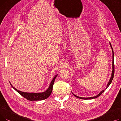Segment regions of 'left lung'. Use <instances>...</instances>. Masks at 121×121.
Masks as SVG:
<instances>
[{
  "label": "left lung",
  "mask_w": 121,
  "mask_h": 121,
  "mask_svg": "<svg viewBox=\"0 0 121 121\" xmlns=\"http://www.w3.org/2000/svg\"><path fill=\"white\" fill-rule=\"evenodd\" d=\"M109 43H110V47H111V49H112V58H113V59H112V73H111V78H110V79H109V82H108V84H107V87H106V89L108 87L109 85H110V84L111 83V82H112V80H113V77H114V52H113V48H112V46H111V43L109 42ZM104 92V90H102L101 91L98 95H97V96H94V97H90V98H82V97H78V96H76L75 95H74V94H73V93H72V94L74 95V96H75V97H77V98H79V99H96V98H98V97H99L100 95L101 94H103Z\"/></svg>",
  "instance_id": "left-lung-1"
}]
</instances>
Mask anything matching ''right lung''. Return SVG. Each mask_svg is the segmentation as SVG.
<instances>
[{"instance_id": "1", "label": "right lung", "mask_w": 121, "mask_h": 121, "mask_svg": "<svg viewBox=\"0 0 121 121\" xmlns=\"http://www.w3.org/2000/svg\"><path fill=\"white\" fill-rule=\"evenodd\" d=\"M57 74H56L53 78L52 82H50V84L48 89L46 91L42 93H27V92H22L17 90V89L14 87L12 85L10 82V83L11 86L17 92H18L21 95H22V97H23L25 99H27L31 101L41 100H43L48 98L51 95V93H52V91L54 82L55 81L56 78L57 77Z\"/></svg>"}]
</instances>
